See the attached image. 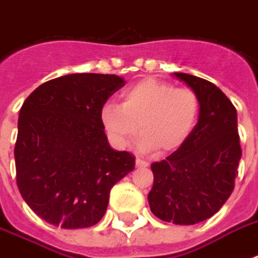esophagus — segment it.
Instances as JSON below:
<instances>
[{
	"mask_svg": "<svg viewBox=\"0 0 258 258\" xmlns=\"http://www.w3.org/2000/svg\"><path fill=\"white\" fill-rule=\"evenodd\" d=\"M135 165H137L138 169H143V167H147V166H149V162L143 161V159H141V158H137Z\"/></svg>",
	"mask_w": 258,
	"mask_h": 258,
	"instance_id": "obj_1",
	"label": "esophagus"
}]
</instances>
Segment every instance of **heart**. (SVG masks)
Segmentation results:
<instances>
[{"instance_id":"1","label":"heart","mask_w":258,"mask_h":258,"mask_svg":"<svg viewBox=\"0 0 258 258\" xmlns=\"http://www.w3.org/2000/svg\"><path fill=\"white\" fill-rule=\"evenodd\" d=\"M201 113L194 91L170 83L143 79L121 93L120 105L107 103L100 112L105 131L117 146H128L141 128L139 146L172 153L187 142Z\"/></svg>"}]
</instances>
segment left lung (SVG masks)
Segmentation results:
<instances>
[{"instance_id":"obj_1","label":"left lung","mask_w":258,"mask_h":258,"mask_svg":"<svg viewBox=\"0 0 258 258\" xmlns=\"http://www.w3.org/2000/svg\"><path fill=\"white\" fill-rule=\"evenodd\" d=\"M174 76L198 95L200 119L180 149L151 165L149 204L159 220L194 225L214 216L230 197L242 151L237 111L228 96L205 79L180 72Z\"/></svg>"}]
</instances>
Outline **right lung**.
<instances>
[{
  "label": "right lung",
  "instance_id": "obj_1",
  "mask_svg": "<svg viewBox=\"0 0 258 258\" xmlns=\"http://www.w3.org/2000/svg\"><path fill=\"white\" fill-rule=\"evenodd\" d=\"M116 75L72 74L34 89L18 117L14 159L18 190L48 224L89 228L108 206L109 191L135 167L128 151L108 143L100 112L124 87Z\"/></svg>",
  "mask_w": 258,
  "mask_h": 258
}]
</instances>
